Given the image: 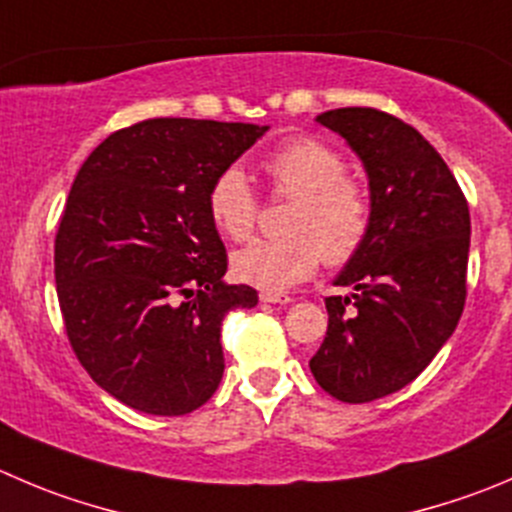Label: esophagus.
I'll use <instances>...</instances> for the list:
<instances>
[{
  "instance_id": "1",
  "label": "esophagus",
  "mask_w": 512,
  "mask_h": 512,
  "mask_svg": "<svg viewBox=\"0 0 512 512\" xmlns=\"http://www.w3.org/2000/svg\"><path fill=\"white\" fill-rule=\"evenodd\" d=\"M259 299L264 301V304H289L291 296L289 294H276V291H261Z\"/></svg>"
}]
</instances>
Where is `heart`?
<instances>
[{
	"label": "heart",
	"mask_w": 512,
	"mask_h": 512,
	"mask_svg": "<svg viewBox=\"0 0 512 512\" xmlns=\"http://www.w3.org/2000/svg\"><path fill=\"white\" fill-rule=\"evenodd\" d=\"M276 193L294 198L281 238H256L233 253V274L269 291L301 284L319 261L344 266L362 251L372 228V196L362 178L347 173V160L329 143L296 135L264 158ZM213 226L231 241L251 236L259 198L238 165H226L206 196Z\"/></svg>",
	"instance_id": "heart-1"
}]
</instances>
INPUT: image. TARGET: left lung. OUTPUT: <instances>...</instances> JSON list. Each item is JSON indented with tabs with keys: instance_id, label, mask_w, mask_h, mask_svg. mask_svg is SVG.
<instances>
[{
	"instance_id": "obj_1",
	"label": "left lung",
	"mask_w": 512,
	"mask_h": 512,
	"mask_svg": "<svg viewBox=\"0 0 512 512\" xmlns=\"http://www.w3.org/2000/svg\"><path fill=\"white\" fill-rule=\"evenodd\" d=\"M362 158L372 228L337 276L309 367L332 397L362 405L407 387L452 337L467 296L470 211L445 160L412 125L374 107L321 113Z\"/></svg>"
}]
</instances>
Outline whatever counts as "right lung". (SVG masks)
Returning a JSON list of instances; mask_svg holds the SVG:
<instances>
[{"instance_id":"obj_1","label":"right lung","mask_w":512,"mask_h":512,"mask_svg":"<svg viewBox=\"0 0 512 512\" xmlns=\"http://www.w3.org/2000/svg\"><path fill=\"white\" fill-rule=\"evenodd\" d=\"M266 130L143 120L107 135L72 183L55 238L65 332L87 374L133 410L188 415L221 384L223 316L259 294L223 281L206 196Z\"/></svg>"}]
</instances>
